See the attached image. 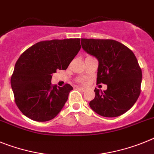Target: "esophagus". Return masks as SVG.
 <instances>
[{
	"label": "esophagus",
	"instance_id": "34e87169",
	"mask_svg": "<svg viewBox=\"0 0 154 154\" xmlns=\"http://www.w3.org/2000/svg\"><path fill=\"white\" fill-rule=\"evenodd\" d=\"M77 89H79V90H80V91H83V92H84V91H86V89H85V88H84V87H77Z\"/></svg>",
	"mask_w": 154,
	"mask_h": 154
}]
</instances>
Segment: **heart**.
I'll return each instance as SVG.
<instances>
[{
  "label": "heart",
  "instance_id": "b5f03b06",
  "mask_svg": "<svg viewBox=\"0 0 154 154\" xmlns=\"http://www.w3.org/2000/svg\"><path fill=\"white\" fill-rule=\"evenodd\" d=\"M80 82H81V83H84V80H80Z\"/></svg>",
  "mask_w": 154,
  "mask_h": 154
}]
</instances>
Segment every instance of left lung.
Segmentation results:
<instances>
[{
	"label": "left lung",
	"mask_w": 154,
	"mask_h": 154,
	"mask_svg": "<svg viewBox=\"0 0 154 154\" xmlns=\"http://www.w3.org/2000/svg\"><path fill=\"white\" fill-rule=\"evenodd\" d=\"M81 46L99 62L97 84L107 85L103 91L95 88L91 108L105 117L124 114L140 94L142 71L134 54L114 40L81 38Z\"/></svg>",
	"instance_id": "1"
}]
</instances>
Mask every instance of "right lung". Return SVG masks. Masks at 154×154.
Returning a JSON list of instances; mask_svg holds the SVG:
<instances>
[{
  "mask_svg": "<svg viewBox=\"0 0 154 154\" xmlns=\"http://www.w3.org/2000/svg\"><path fill=\"white\" fill-rule=\"evenodd\" d=\"M80 38L44 41L26 50L17 60L11 78L14 100L26 117L48 121L60 113L73 87L51 84L52 74L66 70L80 50Z\"/></svg>",
  "mask_w": 154,
  "mask_h": 154,
  "instance_id": "obj_1",
  "label": "right lung"
}]
</instances>
